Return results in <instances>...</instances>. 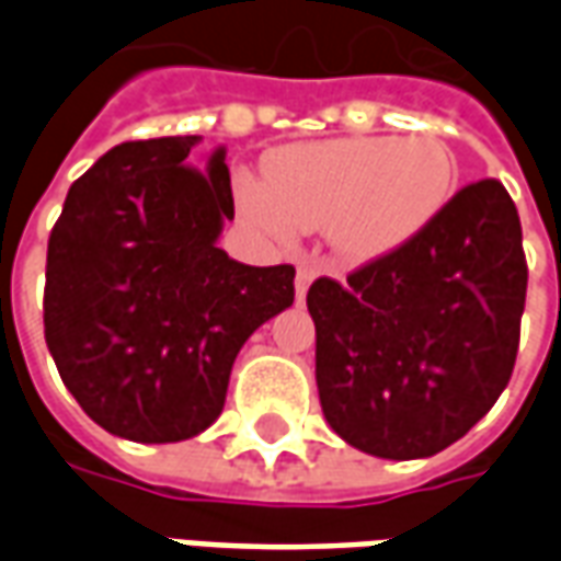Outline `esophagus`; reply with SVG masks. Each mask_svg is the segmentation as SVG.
Wrapping results in <instances>:
<instances>
[{
  "label": "esophagus",
  "instance_id": "esophagus-1",
  "mask_svg": "<svg viewBox=\"0 0 561 561\" xmlns=\"http://www.w3.org/2000/svg\"><path fill=\"white\" fill-rule=\"evenodd\" d=\"M318 273H321V264H318V261H300V264H297V279H294L297 297H306V291H309V285L316 282Z\"/></svg>",
  "mask_w": 561,
  "mask_h": 561
}]
</instances>
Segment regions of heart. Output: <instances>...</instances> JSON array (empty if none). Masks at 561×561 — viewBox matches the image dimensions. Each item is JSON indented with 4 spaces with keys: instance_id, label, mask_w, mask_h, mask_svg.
I'll return each instance as SVG.
<instances>
[{
    "instance_id": "obj_1",
    "label": "heart",
    "mask_w": 561,
    "mask_h": 561,
    "mask_svg": "<svg viewBox=\"0 0 561 561\" xmlns=\"http://www.w3.org/2000/svg\"><path fill=\"white\" fill-rule=\"evenodd\" d=\"M457 159L438 138H336L270 149L245 176V219L276 240L321 231L348 264L397 255L430 231L457 192Z\"/></svg>"
}]
</instances>
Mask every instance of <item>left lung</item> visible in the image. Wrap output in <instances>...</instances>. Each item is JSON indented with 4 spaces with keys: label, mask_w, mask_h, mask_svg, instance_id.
Returning a JSON list of instances; mask_svg holds the SVG:
<instances>
[{
    "label": "left lung",
    "mask_w": 561,
    "mask_h": 561,
    "mask_svg": "<svg viewBox=\"0 0 561 561\" xmlns=\"http://www.w3.org/2000/svg\"><path fill=\"white\" fill-rule=\"evenodd\" d=\"M526 282L517 207L499 180L459 188L430 231L345 285L312 282L333 433L381 459L433 457L462 438L511 381Z\"/></svg>",
    "instance_id": "8db88e82"
}]
</instances>
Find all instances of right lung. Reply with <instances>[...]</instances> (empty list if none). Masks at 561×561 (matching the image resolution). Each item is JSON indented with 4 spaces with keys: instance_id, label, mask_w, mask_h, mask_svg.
Returning <instances> with one entry per match:
<instances>
[{
    "instance_id": "1",
    "label": "right lung",
    "mask_w": 561,
    "mask_h": 561,
    "mask_svg": "<svg viewBox=\"0 0 561 561\" xmlns=\"http://www.w3.org/2000/svg\"><path fill=\"white\" fill-rule=\"evenodd\" d=\"M119 144L68 188L47 243L44 340L59 376L107 433L168 445L225 409L245 340L294 304V267H249L219 249L233 219L225 147Z\"/></svg>"
}]
</instances>
